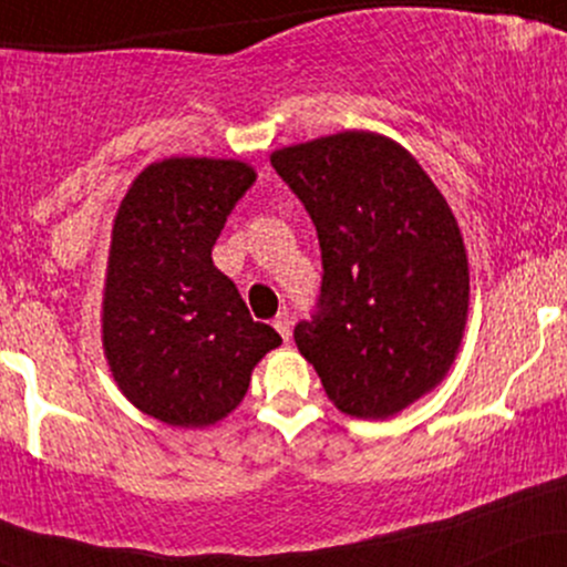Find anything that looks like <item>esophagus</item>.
<instances>
[{
    "label": "esophagus",
    "mask_w": 567,
    "mask_h": 567,
    "mask_svg": "<svg viewBox=\"0 0 567 567\" xmlns=\"http://www.w3.org/2000/svg\"><path fill=\"white\" fill-rule=\"evenodd\" d=\"M271 324H275L277 333L282 336V341L288 343V341H290V317H288V311H282V315H277L275 322H271Z\"/></svg>",
    "instance_id": "34e87169"
}]
</instances>
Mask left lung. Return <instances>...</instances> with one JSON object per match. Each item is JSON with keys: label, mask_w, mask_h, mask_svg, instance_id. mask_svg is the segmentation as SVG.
I'll use <instances>...</instances> for the list:
<instances>
[{"label": "left lung", "mask_w": 567, "mask_h": 567, "mask_svg": "<svg viewBox=\"0 0 567 567\" xmlns=\"http://www.w3.org/2000/svg\"><path fill=\"white\" fill-rule=\"evenodd\" d=\"M322 250V292L296 347L341 413L383 421L451 370L470 317V258L451 205L400 143L343 130L271 152Z\"/></svg>", "instance_id": "left-lung-1"}]
</instances>
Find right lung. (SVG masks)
Segmentation results:
<instances>
[{
  "label": "right lung",
  "instance_id": "obj_1",
  "mask_svg": "<svg viewBox=\"0 0 567 567\" xmlns=\"http://www.w3.org/2000/svg\"><path fill=\"white\" fill-rule=\"evenodd\" d=\"M239 159L171 157L135 175L112 226L101 341L120 392L171 426L205 429L243 402L252 368L282 343L252 322L213 264L226 216L252 186Z\"/></svg>",
  "mask_w": 567,
  "mask_h": 567
}]
</instances>
